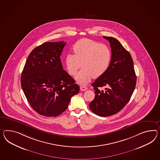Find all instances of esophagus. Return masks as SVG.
<instances>
[{
	"label": "esophagus",
	"instance_id": "1",
	"mask_svg": "<svg viewBox=\"0 0 160 160\" xmlns=\"http://www.w3.org/2000/svg\"><path fill=\"white\" fill-rule=\"evenodd\" d=\"M80 89L81 91H85L88 89V88L84 85H81L80 86Z\"/></svg>",
	"mask_w": 160,
	"mask_h": 160
}]
</instances>
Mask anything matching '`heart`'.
Wrapping results in <instances>:
<instances>
[{
    "instance_id": "obj_1",
    "label": "heart",
    "mask_w": 160,
    "mask_h": 160,
    "mask_svg": "<svg viewBox=\"0 0 160 160\" xmlns=\"http://www.w3.org/2000/svg\"><path fill=\"white\" fill-rule=\"evenodd\" d=\"M75 54H68L66 64L69 73L75 75L79 69L83 67L76 76L79 83H86L93 77L97 78L106 72L110 64L111 52L107 46L89 39H82L74 46Z\"/></svg>"
}]
</instances>
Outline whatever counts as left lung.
I'll return each instance as SVG.
<instances>
[{
    "label": "left lung",
    "mask_w": 160,
    "mask_h": 160,
    "mask_svg": "<svg viewBox=\"0 0 160 160\" xmlns=\"http://www.w3.org/2000/svg\"><path fill=\"white\" fill-rule=\"evenodd\" d=\"M103 38L110 42L111 60L106 72L92 84L95 97L89 106L94 114L108 117L118 112L129 101L135 88L136 76L130 53L114 38ZM103 86L106 88L102 91Z\"/></svg>",
    "instance_id": "obj_1"
}]
</instances>
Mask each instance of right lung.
I'll return each instance as SVG.
<instances>
[{
	"instance_id": "add662e5",
	"label": "right lung",
	"mask_w": 160,
	"mask_h": 160,
	"mask_svg": "<svg viewBox=\"0 0 160 160\" xmlns=\"http://www.w3.org/2000/svg\"><path fill=\"white\" fill-rule=\"evenodd\" d=\"M66 43L45 42L29 54L21 84L33 109L46 117H56L65 111L79 86L63 70L60 56Z\"/></svg>"
}]
</instances>
